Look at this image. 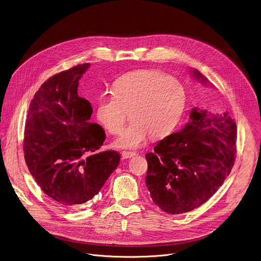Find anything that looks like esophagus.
<instances>
[{
	"instance_id": "1",
	"label": "esophagus",
	"mask_w": 261,
	"mask_h": 261,
	"mask_svg": "<svg viewBox=\"0 0 261 261\" xmlns=\"http://www.w3.org/2000/svg\"><path fill=\"white\" fill-rule=\"evenodd\" d=\"M136 153L135 152H131V151H123L121 157L122 159H128V158H131V157L135 156Z\"/></svg>"
}]
</instances>
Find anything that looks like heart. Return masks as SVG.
Returning <instances> with one entry per match:
<instances>
[{"label": "heart", "mask_w": 261, "mask_h": 261, "mask_svg": "<svg viewBox=\"0 0 261 261\" xmlns=\"http://www.w3.org/2000/svg\"><path fill=\"white\" fill-rule=\"evenodd\" d=\"M186 106L184 87L158 70H137L120 77L114 94L101 95L97 101L98 121L111 134H119L130 112L132 122L115 141V146L136 149L149 135L167 136L177 125Z\"/></svg>", "instance_id": "1"}]
</instances>
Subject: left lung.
Instances as JSON below:
<instances>
[{"label": "left lung", "instance_id": "1", "mask_svg": "<svg viewBox=\"0 0 261 261\" xmlns=\"http://www.w3.org/2000/svg\"><path fill=\"white\" fill-rule=\"evenodd\" d=\"M194 76L208 80L197 69ZM191 121L160 140L148 163L145 182L151 199L167 214H182L200 207L219 190L234 165L236 123L228 115H214L194 108Z\"/></svg>", "mask_w": 261, "mask_h": 261}]
</instances>
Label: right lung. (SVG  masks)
I'll list each match as a JSON object with an SVG mask.
<instances>
[{"mask_svg":"<svg viewBox=\"0 0 261 261\" xmlns=\"http://www.w3.org/2000/svg\"><path fill=\"white\" fill-rule=\"evenodd\" d=\"M90 63L49 77L27 113L23 149L40 189L62 207L73 208L99 194L120 162L114 150L100 151L106 135L90 119L89 101L79 97V81Z\"/></svg>","mask_w":261,"mask_h":261,"instance_id":"1","label":"right lung"}]
</instances>
